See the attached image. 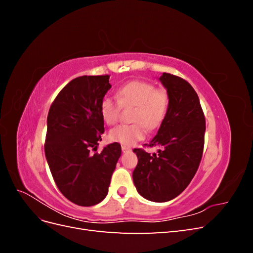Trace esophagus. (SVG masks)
Listing matches in <instances>:
<instances>
[{
    "label": "esophagus",
    "instance_id": "1",
    "mask_svg": "<svg viewBox=\"0 0 253 253\" xmlns=\"http://www.w3.org/2000/svg\"><path fill=\"white\" fill-rule=\"evenodd\" d=\"M121 150H122V152H124V153H128V152H131V148L126 147V145H122V147H121Z\"/></svg>",
    "mask_w": 253,
    "mask_h": 253
}]
</instances>
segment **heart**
<instances>
[{
	"label": "heart",
	"instance_id": "obj_1",
	"mask_svg": "<svg viewBox=\"0 0 253 253\" xmlns=\"http://www.w3.org/2000/svg\"><path fill=\"white\" fill-rule=\"evenodd\" d=\"M117 100L104 97L100 102V115L105 124L115 125L119 119L120 105L135 106L133 125H120L111 129L112 141L126 147L142 140L147 127L155 129L165 120L169 109V96L165 89H156L154 84L140 80L129 81L117 89Z\"/></svg>",
	"mask_w": 253,
	"mask_h": 253
}]
</instances>
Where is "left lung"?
Masks as SVG:
<instances>
[{"instance_id":"obj_1","label":"left lung","mask_w":253,"mask_h":253,"mask_svg":"<svg viewBox=\"0 0 253 253\" xmlns=\"http://www.w3.org/2000/svg\"><path fill=\"white\" fill-rule=\"evenodd\" d=\"M169 96V109L149 147L157 153L134 149L138 158L133 181L143 198L155 203L178 196L200 166L206 131L205 116L194 88L179 77L163 73L158 78Z\"/></svg>"}]
</instances>
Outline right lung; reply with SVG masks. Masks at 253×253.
I'll return each mask as SVG.
<instances>
[{"instance_id": "add662e5", "label": "right lung", "mask_w": 253, "mask_h": 253, "mask_svg": "<svg viewBox=\"0 0 253 253\" xmlns=\"http://www.w3.org/2000/svg\"><path fill=\"white\" fill-rule=\"evenodd\" d=\"M110 76H81L60 91L47 116L45 156L57 187L68 201L89 207L108 195L112 174L121 155L113 142L97 150L104 133L100 102L112 87Z\"/></svg>"}]
</instances>
